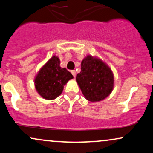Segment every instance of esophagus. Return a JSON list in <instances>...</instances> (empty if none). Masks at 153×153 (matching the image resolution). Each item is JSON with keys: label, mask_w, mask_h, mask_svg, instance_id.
I'll use <instances>...</instances> for the list:
<instances>
[{"label": "esophagus", "mask_w": 153, "mask_h": 153, "mask_svg": "<svg viewBox=\"0 0 153 153\" xmlns=\"http://www.w3.org/2000/svg\"><path fill=\"white\" fill-rule=\"evenodd\" d=\"M71 73L72 74H73V77H75V71H71Z\"/></svg>", "instance_id": "esophagus-1"}]
</instances>
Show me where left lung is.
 I'll return each mask as SVG.
<instances>
[{
    "label": "left lung",
    "mask_w": 153,
    "mask_h": 153,
    "mask_svg": "<svg viewBox=\"0 0 153 153\" xmlns=\"http://www.w3.org/2000/svg\"><path fill=\"white\" fill-rule=\"evenodd\" d=\"M76 81L88 101H103L111 94L114 86V76L106 62L96 56L88 54L81 62V71Z\"/></svg>",
    "instance_id": "obj_1"
}]
</instances>
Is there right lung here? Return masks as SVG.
Listing matches in <instances>:
<instances>
[{
    "instance_id": "add662e5",
    "label": "right lung",
    "mask_w": 153,
    "mask_h": 153,
    "mask_svg": "<svg viewBox=\"0 0 153 153\" xmlns=\"http://www.w3.org/2000/svg\"><path fill=\"white\" fill-rule=\"evenodd\" d=\"M59 57L54 55L42 67L34 78L36 92L46 100H54L62 93L64 85L73 78L66 68L59 66Z\"/></svg>"
}]
</instances>
